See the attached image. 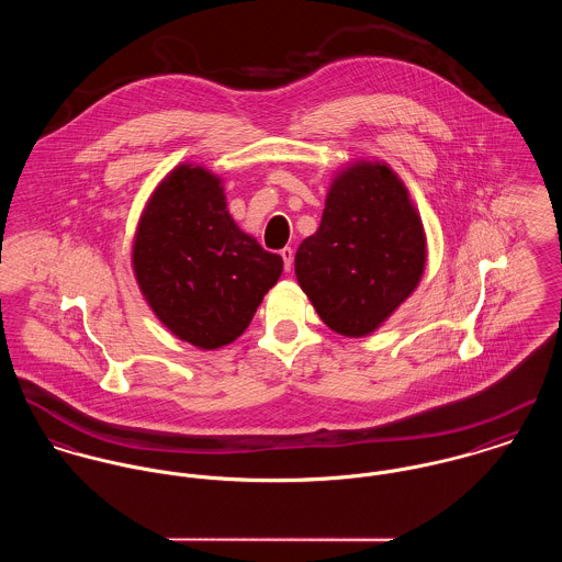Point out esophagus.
Segmentation results:
<instances>
[{"label":"esophagus","instance_id":"1","mask_svg":"<svg viewBox=\"0 0 562 562\" xmlns=\"http://www.w3.org/2000/svg\"><path fill=\"white\" fill-rule=\"evenodd\" d=\"M279 254L283 257V266H285V270L290 272V270H292V266H294V249H292V247H285V249H281Z\"/></svg>","mask_w":562,"mask_h":562}]
</instances>
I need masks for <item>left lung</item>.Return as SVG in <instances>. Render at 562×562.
<instances>
[{
  "label": "left lung",
  "instance_id": "obj_1",
  "mask_svg": "<svg viewBox=\"0 0 562 562\" xmlns=\"http://www.w3.org/2000/svg\"><path fill=\"white\" fill-rule=\"evenodd\" d=\"M425 263L427 236L408 187L389 162L358 158L337 169L294 272L322 322L360 339L408 301Z\"/></svg>",
  "mask_w": 562,
  "mask_h": 562
}]
</instances>
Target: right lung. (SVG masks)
<instances>
[{
    "instance_id": "add662e5",
    "label": "right lung",
    "mask_w": 562,
    "mask_h": 562,
    "mask_svg": "<svg viewBox=\"0 0 562 562\" xmlns=\"http://www.w3.org/2000/svg\"><path fill=\"white\" fill-rule=\"evenodd\" d=\"M131 266L158 322L200 350L234 344L283 272L227 210L223 178L180 162L139 214Z\"/></svg>"
}]
</instances>
